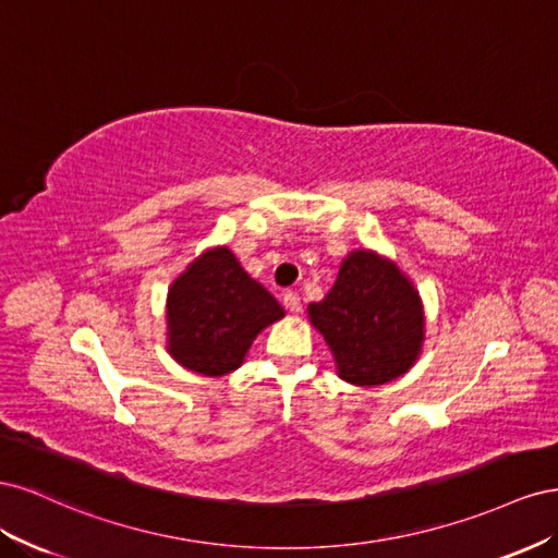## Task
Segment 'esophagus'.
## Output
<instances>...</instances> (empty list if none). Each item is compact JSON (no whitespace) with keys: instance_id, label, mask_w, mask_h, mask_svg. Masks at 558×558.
<instances>
[{"instance_id":"obj_1","label":"esophagus","mask_w":558,"mask_h":558,"mask_svg":"<svg viewBox=\"0 0 558 558\" xmlns=\"http://www.w3.org/2000/svg\"><path fill=\"white\" fill-rule=\"evenodd\" d=\"M283 307L289 310V312H293V314H298V312L302 310L300 295H298L295 291H286V293H283Z\"/></svg>"}]
</instances>
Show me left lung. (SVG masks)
I'll list each match as a JSON object with an SVG mask.
<instances>
[{"instance_id": "obj_1", "label": "left lung", "mask_w": 558, "mask_h": 558, "mask_svg": "<svg viewBox=\"0 0 558 558\" xmlns=\"http://www.w3.org/2000/svg\"><path fill=\"white\" fill-rule=\"evenodd\" d=\"M337 375L356 386L393 381L414 365L424 342V307L410 279L373 251L344 258L328 295L310 305Z\"/></svg>"}]
</instances>
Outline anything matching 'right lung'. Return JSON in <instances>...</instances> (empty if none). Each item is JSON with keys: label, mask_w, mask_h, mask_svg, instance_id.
<instances>
[{"label": "right lung", "mask_w": 558, "mask_h": 558, "mask_svg": "<svg viewBox=\"0 0 558 558\" xmlns=\"http://www.w3.org/2000/svg\"><path fill=\"white\" fill-rule=\"evenodd\" d=\"M283 316L279 302L253 281L223 246L197 258L167 295V337L174 361L221 377L238 369L256 335Z\"/></svg>", "instance_id": "1"}]
</instances>
